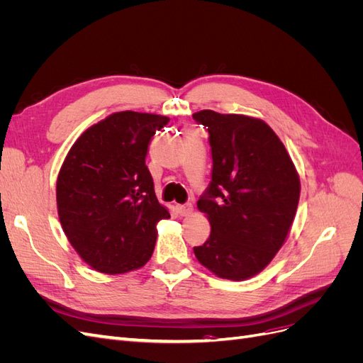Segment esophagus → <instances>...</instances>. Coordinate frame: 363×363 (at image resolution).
I'll list each match as a JSON object with an SVG mask.
<instances>
[{
	"label": "esophagus",
	"instance_id": "esophagus-1",
	"mask_svg": "<svg viewBox=\"0 0 363 363\" xmlns=\"http://www.w3.org/2000/svg\"><path fill=\"white\" fill-rule=\"evenodd\" d=\"M177 212L182 215V216H189L192 212H194V206L192 204H179L177 206Z\"/></svg>",
	"mask_w": 363,
	"mask_h": 363
}]
</instances>
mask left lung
Here are the masks:
<instances>
[{
    "mask_svg": "<svg viewBox=\"0 0 363 363\" xmlns=\"http://www.w3.org/2000/svg\"><path fill=\"white\" fill-rule=\"evenodd\" d=\"M208 130L212 182L196 203L212 232L194 247L215 276L242 281L265 269L283 247L300 200V175L274 130L259 118L200 111Z\"/></svg>",
    "mask_w": 363,
    "mask_h": 363,
    "instance_id": "8db88e82",
    "label": "left lung"
}]
</instances>
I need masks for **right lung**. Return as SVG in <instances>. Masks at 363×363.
<instances>
[{"label": "right lung", "mask_w": 363, "mask_h": 363, "mask_svg": "<svg viewBox=\"0 0 363 363\" xmlns=\"http://www.w3.org/2000/svg\"><path fill=\"white\" fill-rule=\"evenodd\" d=\"M168 116L116 112L84 130L65 157L57 213L69 244L98 272L124 274L151 259L157 223L169 218L145 164Z\"/></svg>", "instance_id": "add662e5"}]
</instances>
